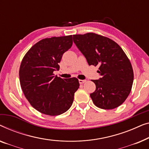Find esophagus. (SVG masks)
I'll return each instance as SVG.
<instances>
[{"label": "esophagus", "mask_w": 149, "mask_h": 149, "mask_svg": "<svg viewBox=\"0 0 149 149\" xmlns=\"http://www.w3.org/2000/svg\"><path fill=\"white\" fill-rule=\"evenodd\" d=\"M86 81V79H79V84H84V83H85Z\"/></svg>", "instance_id": "1"}]
</instances>
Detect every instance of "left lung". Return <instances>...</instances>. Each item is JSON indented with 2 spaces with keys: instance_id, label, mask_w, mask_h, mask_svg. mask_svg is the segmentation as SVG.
Masks as SVG:
<instances>
[{
  "instance_id": "left-lung-1",
  "label": "left lung",
  "mask_w": 149,
  "mask_h": 149,
  "mask_svg": "<svg viewBox=\"0 0 149 149\" xmlns=\"http://www.w3.org/2000/svg\"><path fill=\"white\" fill-rule=\"evenodd\" d=\"M73 40L89 65L99 66L97 72L101 77L93 80L96 90L91 94L94 104L103 109L121 105L130 93L134 80L131 63L122 49L95 33L73 35Z\"/></svg>"
}]
</instances>
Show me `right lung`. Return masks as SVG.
<instances>
[{
	"mask_svg": "<svg viewBox=\"0 0 149 149\" xmlns=\"http://www.w3.org/2000/svg\"><path fill=\"white\" fill-rule=\"evenodd\" d=\"M72 36L52 37L35 44L23 58L19 68L21 87L35 109L48 116H58L71 107L79 88L75 77L62 79L53 74L72 47Z\"/></svg>",
	"mask_w": 149,
	"mask_h": 149,
	"instance_id": "obj_1",
	"label": "right lung"
}]
</instances>
